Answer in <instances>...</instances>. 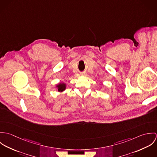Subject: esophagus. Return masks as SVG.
Segmentation results:
<instances>
[{"label":"esophagus","instance_id":"34e87169","mask_svg":"<svg viewBox=\"0 0 157 157\" xmlns=\"http://www.w3.org/2000/svg\"><path fill=\"white\" fill-rule=\"evenodd\" d=\"M82 75H85V74H82Z\"/></svg>","mask_w":157,"mask_h":157}]
</instances>
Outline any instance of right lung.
<instances>
[{
	"label": "right lung",
	"mask_w": 157,
	"mask_h": 157,
	"mask_svg": "<svg viewBox=\"0 0 157 157\" xmlns=\"http://www.w3.org/2000/svg\"><path fill=\"white\" fill-rule=\"evenodd\" d=\"M57 87L58 88V90L59 92H60V91L62 92L65 90V88H66L65 84H64V83H60L59 85L57 86Z\"/></svg>",
	"instance_id": "right-lung-1"
}]
</instances>
